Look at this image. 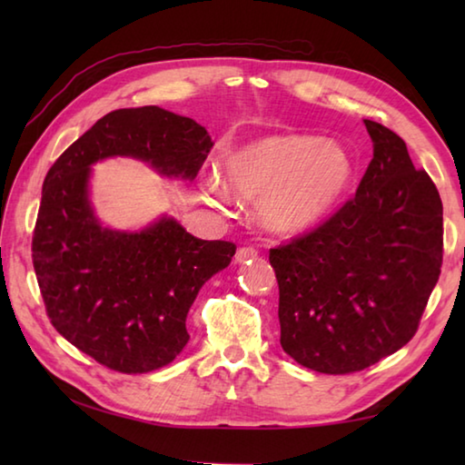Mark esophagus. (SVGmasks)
Wrapping results in <instances>:
<instances>
[{
	"mask_svg": "<svg viewBox=\"0 0 465 465\" xmlns=\"http://www.w3.org/2000/svg\"><path fill=\"white\" fill-rule=\"evenodd\" d=\"M255 258H258V250H253V248H240L238 252H235V262L238 263L252 262Z\"/></svg>",
	"mask_w": 465,
	"mask_h": 465,
	"instance_id": "obj_1",
	"label": "esophagus"
}]
</instances>
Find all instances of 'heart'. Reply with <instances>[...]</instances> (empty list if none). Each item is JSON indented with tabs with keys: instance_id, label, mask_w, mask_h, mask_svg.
<instances>
[{
	"instance_id": "1",
	"label": "heart",
	"mask_w": 465,
	"mask_h": 465,
	"mask_svg": "<svg viewBox=\"0 0 465 465\" xmlns=\"http://www.w3.org/2000/svg\"><path fill=\"white\" fill-rule=\"evenodd\" d=\"M351 177L353 162L343 145L300 134L262 137L223 162L227 187L242 200H260L262 223L280 235L313 230L348 192ZM227 187L210 177L205 192L223 203Z\"/></svg>"
}]
</instances>
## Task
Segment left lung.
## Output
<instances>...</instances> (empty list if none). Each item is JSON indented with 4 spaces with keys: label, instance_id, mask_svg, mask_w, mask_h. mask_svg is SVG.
<instances>
[{
    "label": "left lung",
    "instance_id": "left-lung-1",
    "mask_svg": "<svg viewBox=\"0 0 465 465\" xmlns=\"http://www.w3.org/2000/svg\"><path fill=\"white\" fill-rule=\"evenodd\" d=\"M373 157L353 200L318 230L270 250L280 343L320 373L370 368L418 331L443 258V207L406 142L363 120Z\"/></svg>",
    "mask_w": 465,
    "mask_h": 465
}]
</instances>
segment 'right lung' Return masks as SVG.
Instances as JSON below:
<instances>
[{"instance_id":"add662e5","label":"right lung","mask_w":465,"mask_h":465,"mask_svg":"<svg viewBox=\"0 0 465 465\" xmlns=\"http://www.w3.org/2000/svg\"><path fill=\"white\" fill-rule=\"evenodd\" d=\"M212 137L157 105L97 120L47 172L34 232V270L54 328L105 368L147 373L173 361L202 285L230 265L232 242H205L172 215L114 230L95 215L92 165L132 157L167 180L193 182Z\"/></svg>"}]
</instances>
